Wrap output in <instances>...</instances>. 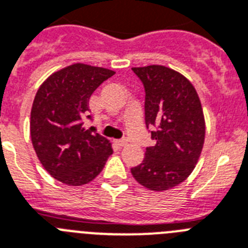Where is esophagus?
I'll list each match as a JSON object with an SVG mask.
<instances>
[{
  "label": "esophagus",
  "instance_id": "obj_1",
  "mask_svg": "<svg viewBox=\"0 0 248 248\" xmlns=\"http://www.w3.org/2000/svg\"><path fill=\"white\" fill-rule=\"evenodd\" d=\"M116 142H117V145L120 147H124V146H126V145H127V140H126V139H122V140H118V141H116Z\"/></svg>",
  "mask_w": 248,
  "mask_h": 248
}]
</instances>
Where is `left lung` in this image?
Wrapping results in <instances>:
<instances>
[{"mask_svg":"<svg viewBox=\"0 0 248 248\" xmlns=\"http://www.w3.org/2000/svg\"><path fill=\"white\" fill-rule=\"evenodd\" d=\"M145 88V122L154 146L131 169L137 183L150 190L171 189L190 175L205 136L201 99L188 79L163 65L132 68Z\"/></svg>","mask_w":248,"mask_h":248,"instance_id":"left-lung-1","label":"left lung"}]
</instances>
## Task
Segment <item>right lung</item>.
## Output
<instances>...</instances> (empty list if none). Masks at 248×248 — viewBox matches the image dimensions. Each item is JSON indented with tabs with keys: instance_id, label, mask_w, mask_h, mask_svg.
Instances as JSON below:
<instances>
[{
	"instance_id": "1",
	"label": "right lung",
	"mask_w": 248,
	"mask_h": 248,
	"mask_svg": "<svg viewBox=\"0 0 248 248\" xmlns=\"http://www.w3.org/2000/svg\"><path fill=\"white\" fill-rule=\"evenodd\" d=\"M113 70L73 64L58 70L40 85L30 117L32 146L44 169L66 185L92 182L113 150L107 139L85 130L83 118L92 120L89 98Z\"/></svg>"
}]
</instances>
